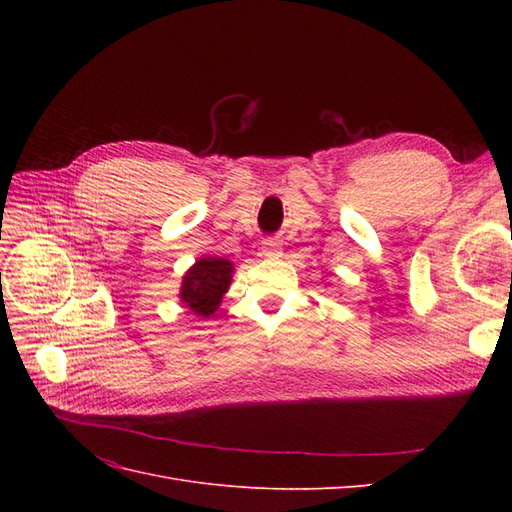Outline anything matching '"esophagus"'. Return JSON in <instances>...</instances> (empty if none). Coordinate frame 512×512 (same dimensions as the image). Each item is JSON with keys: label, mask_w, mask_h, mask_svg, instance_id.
<instances>
[{"label": "esophagus", "mask_w": 512, "mask_h": 512, "mask_svg": "<svg viewBox=\"0 0 512 512\" xmlns=\"http://www.w3.org/2000/svg\"><path fill=\"white\" fill-rule=\"evenodd\" d=\"M262 254H265L267 258H275V256H280V254H282V245H280V241H275V239H267V241H262Z\"/></svg>", "instance_id": "esophagus-1"}]
</instances>
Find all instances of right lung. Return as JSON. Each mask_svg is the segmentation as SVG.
I'll return each mask as SVG.
<instances>
[{"label":"right lung","instance_id":"obj_1","mask_svg":"<svg viewBox=\"0 0 512 512\" xmlns=\"http://www.w3.org/2000/svg\"><path fill=\"white\" fill-rule=\"evenodd\" d=\"M232 262L218 256H205L183 275L181 301L198 316H211L220 307L232 280Z\"/></svg>","mask_w":512,"mask_h":512}]
</instances>
